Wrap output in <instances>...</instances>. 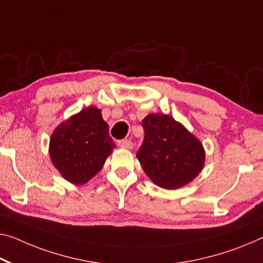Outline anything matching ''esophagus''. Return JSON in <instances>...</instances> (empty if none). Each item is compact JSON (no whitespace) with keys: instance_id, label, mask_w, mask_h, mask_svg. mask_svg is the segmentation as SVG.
<instances>
[{"instance_id":"34e87169","label":"esophagus","mask_w":263,"mask_h":263,"mask_svg":"<svg viewBox=\"0 0 263 263\" xmlns=\"http://www.w3.org/2000/svg\"><path fill=\"white\" fill-rule=\"evenodd\" d=\"M118 144H119V147L124 148V149H132L133 148V142L130 140H127V139L126 140H120Z\"/></svg>"}]
</instances>
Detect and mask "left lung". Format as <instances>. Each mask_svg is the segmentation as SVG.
<instances>
[{"instance_id":"left-lung-1","label":"left lung","mask_w":263,"mask_h":263,"mask_svg":"<svg viewBox=\"0 0 263 263\" xmlns=\"http://www.w3.org/2000/svg\"><path fill=\"white\" fill-rule=\"evenodd\" d=\"M144 140L136 153L144 173L164 189L191 182L204 165L203 145L174 118L149 114L142 121Z\"/></svg>"}]
</instances>
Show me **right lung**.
Wrapping results in <instances>:
<instances>
[{"mask_svg": "<svg viewBox=\"0 0 263 263\" xmlns=\"http://www.w3.org/2000/svg\"><path fill=\"white\" fill-rule=\"evenodd\" d=\"M114 148L101 110L89 107L56 127L50 137L49 155L64 179L80 185L101 171Z\"/></svg>", "mask_w": 263, "mask_h": 263, "instance_id": "add662e5", "label": "right lung"}]
</instances>
